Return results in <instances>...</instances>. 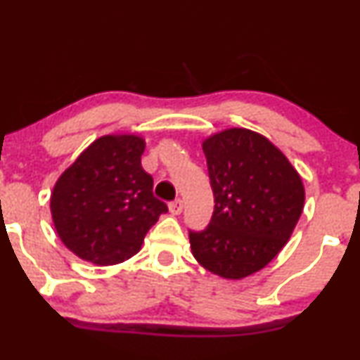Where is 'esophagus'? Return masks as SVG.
Masks as SVG:
<instances>
[{
  "label": "esophagus",
  "mask_w": 360,
  "mask_h": 360,
  "mask_svg": "<svg viewBox=\"0 0 360 360\" xmlns=\"http://www.w3.org/2000/svg\"><path fill=\"white\" fill-rule=\"evenodd\" d=\"M183 207H184L183 201H181V199H176V201L169 202V213L177 216V214L183 213Z\"/></svg>",
  "instance_id": "1"
}]
</instances>
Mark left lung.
I'll list each match as a JSON object with an SVG mask.
<instances>
[{
    "label": "left lung",
    "mask_w": 360,
    "mask_h": 360,
    "mask_svg": "<svg viewBox=\"0 0 360 360\" xmlns=\"http://www.w3.org/2000/svg\"><path fill=\"white\" fill-rule=\"evenodd\" d=\"M202 150L214 213L205 231H189L193 257L211 274L241 280L287 245L304 211V183L287 155L250 129L216 132Z\"/></svg>",
    "instance_id": "1"
}]
</instances>
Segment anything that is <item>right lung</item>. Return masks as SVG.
Returning a JSON list of instances; mask_svg holds the SVG:
<instances>
[{"label": "right lung", "mask_w": 360, "mask_h": 360, "mask_svg": "<svg viewBox=\"0 0 360 360\" xmlns=\"http://www.w3.org/2000/svg\"><path fill=\"white\" fill-rule=\"evenodd\" d=\"M144 149L137 134H107L56 179L51 219L75 257L98 266L122 263L141 250L146 233L167 211L141 166Z\"/></svg>", "instance_id": "obj_1"}]
</instances>
